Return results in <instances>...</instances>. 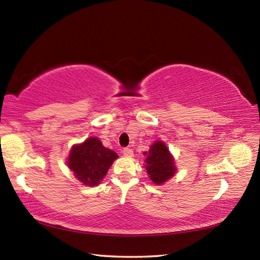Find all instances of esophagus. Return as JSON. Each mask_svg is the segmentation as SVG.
Listing matches in <instances>:
<instances>
[{"mask_svg":"<svg viewBox=\"0 0 260 260\" xmlns=\"http://www.w3.org/2000/svg\"><path fill=\"white\" fill-rule=\"evenodd\" d=\"M122 152H123V155L124 156H127V157H132L133 155H134V151H133V149H131V148H124L123 150H122Z\"/></svg>","mask_w":260,"mask_h":260,"instance_id":"esophagus-1","label":"esophagus"}]
</instances>
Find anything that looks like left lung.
Returning <instances> with one entry per match:
<instances>
[{"mask_svg":"<svg viewBox=\"0 0 260 260\" xmlns=\"http://www.w3.org/2000/svg\"><path fill=\"white\" fill-rule=\"evenodd\" d=\"M145 162L150 180L156 184L166 182L175 175L176 167L174 158L170 155L167 146L162 142H156L150 146Z\"/></svg>","mask_w":260,"mask_h":260,"instance_id":"1","label":"left lung"}]
</instances>
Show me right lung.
<instances>
[{
	"instance_id": "1",
	"label": "right lung",
	"mask_w": 260,
	"mask_h": 260,
	"mask_svg": "<svg viewBox=\"0 0 260 260\" xmlns=\"http://www.w3.org/2000/svg\"><path fill=\"white\" fill-rule=\"evenodd\" d=\"M116 158V152L105 148L98 138L91 137L71 149L68 167L83 184L96 185Z\"/></svg>"
}]
</instances>
